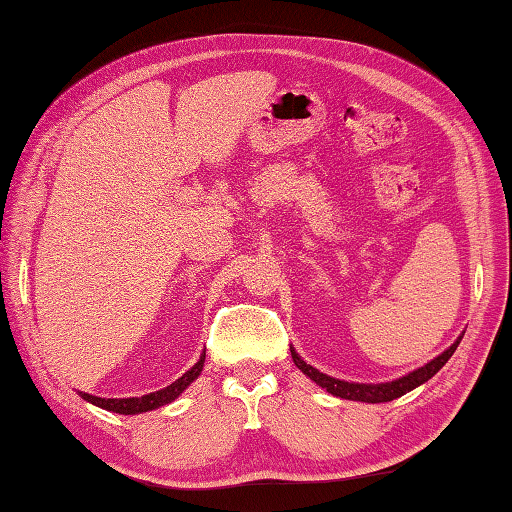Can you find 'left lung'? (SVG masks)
<instances>
[{"label":"left lung","mask_w":512,"mask_h":512,"mask_svg":"<svg viewBox=\"0 0 512 512\" xmlns=\"http://www.w3.org/2000/svg\"><path fill=\"white\" fill-rule=\"evenodd\" d=\"M460 341H456L450 350H445L441 356H436L434 360L426 367H421L413 373H408V376L400 378V380H393V382H384V384H356V382H343V380H336L326 376V373L317 371L315 367L306 365L302 358L295 354V350L291 347V356H293V363L302 369L310 380H315L321 389H326L328 393L336 395V397H343V400H354V402H369V404H380V402H391L395 397H402L404 393L413 391L415 386L428 382L436 371H439L447 360L452 358V354L456 352Z\"/></svg>","instance_id":"8db88e82"}]
</instances>
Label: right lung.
I'll return each instance as SVG.
<instances>
[{
	"mask_svg": "<svg viewBox=\"0 0 512 512\" xmlns=\"http://www.w3.org/2000/svg\"><path fill=\"white\" fill-rule=\"evenodd\" d=\"M204 358H206V354L199 356L197 365H193L176 382H171L167 389H160L156 393H149V395H143V397H128V400H104V397H95V395H89V393H80V395H82V400L91 402V404L104 408V410H112V413H119V415L147 413V410L160 408V406H165V404L176 400V397L186 389V386H189L199 376V371L204 369Z\"/></svg>",
	"mask_w": 512,
	"mask_h": 512,
	"instance_id": "add662e5",
	"label": "right lung"
}]
</instances>
